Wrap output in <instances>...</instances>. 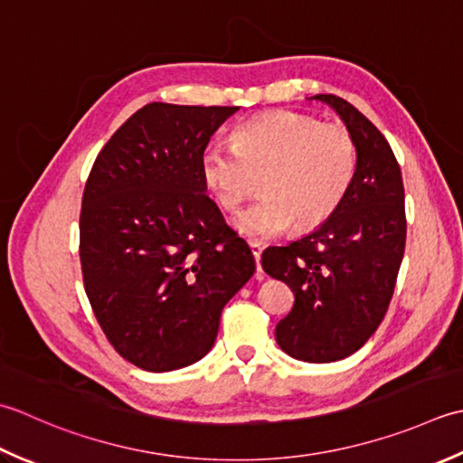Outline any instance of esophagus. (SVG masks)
<instances>
[{"label": "esophagus", "instance_id": "1", "mask_svg": "<svg viewBox=\"0 0 463 463\" xmlns=\"http://www.w3.org/2000/svg\"><path fill=\"white\" fill-rule=\"evenodd\" d=\"M250 250L253 253V260H256V268H258V273H261V266H260V258H261V243L260 241H253L250 240Z\"/></svg>", "mask_w": 463, "mask_h": 463}]
</instances>
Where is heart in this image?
<instances>
[{
    "label": "heart",
    "mask_w": 463,
    "mask_h": 463,
    "mask_svg": "<svg viewBox=\"0 0 463 463\" xmlns=\"http://www.w3.org/2000/svg\"><path fill=\"white\" fill-rule=\"evenodd\" d=\"M357 141L342 124H322L304 113L279 109L243 121L232 147H205L202 179L225 212H235L256 190L261 197L233 218V228L268 240L294 228H319L344 203L357 174Z\"/></svg>",
    "instance_id": "b5f03b06"
}]
</instances>
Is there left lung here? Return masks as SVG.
<instances>
[{
  "label": "left lung",
  "instance_id": "obj_1",
  "mask_svg": "<svg viewBox=\"0 0 463 463\" xmlns=\"http://www.w3.org/2000/svg\"><path fill=\"white\" fill-rule=\"evenodd\" d=\"M332 106L357 141V174L344 203L326 223L288 245L261 253L268 276L286 281L294 307L276 326L281 350L301 362L352 355L380 327L405 250L402 169L388 139L350 101L314 96Z\"/></svg>",
  "mask_w": 463,
  "mask_h": 463
}]
</instances>
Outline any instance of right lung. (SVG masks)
I'll use <instances>...</instances> for the list:
<instances>
[{
  "label": "right lung",
  "mask_w": 463,
  "mask_h": 463,
  "mask_svg": "<svg viewBox=\"0 0 463 463\" xmlns=\"http://www.w3.org/2000/svg\"><path fill=\"white\" fill-rule=\"evenodd\" d=\"M233 106L147 103L101 147L83 190V288L108 342L146 372L212 350L223 306L256 271L205 195L202 154Z\"/></svg>",
  "instance_id": "right-lung-1"
}]
</instances>
